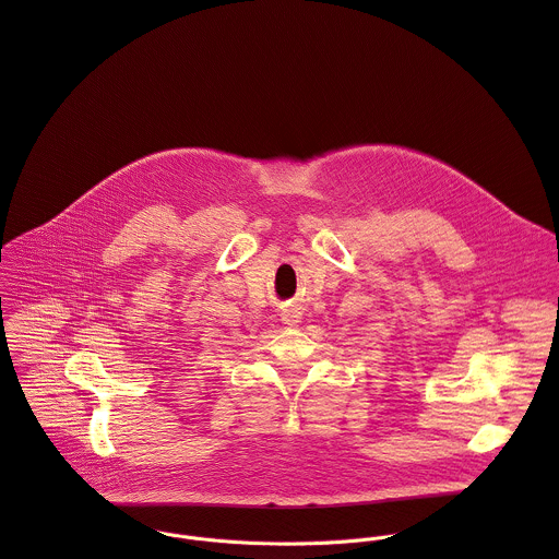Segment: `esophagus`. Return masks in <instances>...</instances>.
Segmentation results:
<instances>
[{
    "mask_svg": "<svg viewBox=\"0 0 559 559\" xmlns=\"http://www.w3.org/2000/svg\"><path fill=\"white\" fill-rule=\"evenodd\" d=\"M283 323H285V325H298V323H300V311H296V309H285V311H283Z\"/></svg>",
    "mask_w": 559,
    "mask_h": 559,
    "instance_id": "34e87169",
    "label": "esophagus"
}]
</instances>
